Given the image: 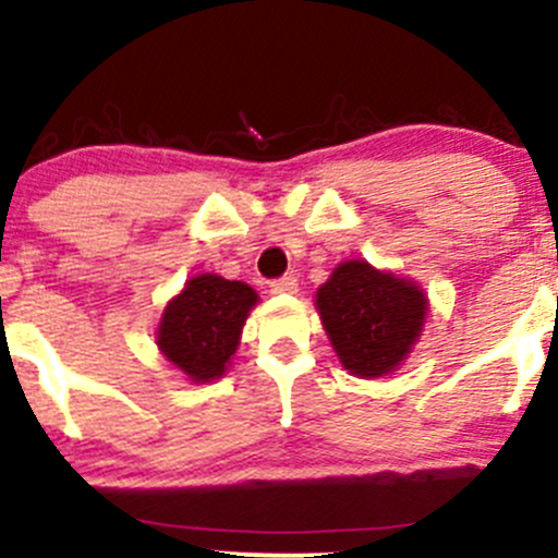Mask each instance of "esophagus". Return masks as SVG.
Returning a JSON list of instances; mask_svg holds the SVG:
<instances>
[{"label":"esophagus","instance_id":"1","mask_svg":"<svg viewBox=\"0 0 558 558\" xmlns=\"http://www.w3.org/2000/svg\"><path fill=\"white\" fill-rule=\"evenodd\" d=\"M269 291H272V294H296L299 283H296L294 275H283V278H278L269 283Z\"/></svg>","mask_w":558,"mask_h":558}]
</instances>
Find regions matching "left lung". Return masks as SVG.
Here are the masks:
<instances>
[{
	"mask_svg": "<svg viewBox=\"0 0 558 558\" xmlns=\"http://www.w3.org/2000/svg\"><path fill=\"white\" fill-rule=\"evenodd\" d=\"M315 304L339 361L355 377L396 372L427 318V299L417 283L361 259L339 264Z\"/></svg>",
	"mask_w": 558,
	"mask_h": 558,
	"instance_id": "obj_1",
	"label": "left lung"
}]
</instances>
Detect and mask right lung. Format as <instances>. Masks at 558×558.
Instances as JSON below:
<instances>
[{"instance_id": "right-lung-1", "label": "right lung", "mask_w": 558, "mask_h": 558, "mask_svg": "<svg viewBox=\"0 0 558 558\" xmlns=\"http://www.w3.org/2000/svg\"><path fill=\"white\" fill-rule=\"evenodd\" d=\"M256 291L221 275H197L171 299L157 328V348L192 383L219 379L240 344Z\"/></svg>"}]
</instances>
